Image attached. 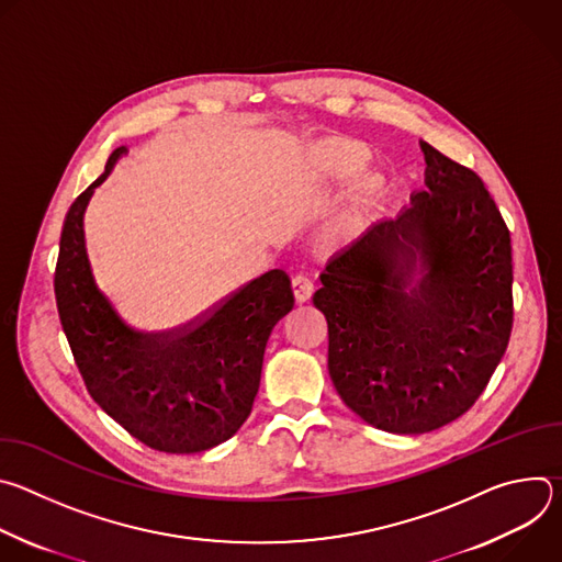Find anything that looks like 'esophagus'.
Here are the masks:
<instances>
[{
    "instance_id": "esophagus-1",
    "label": "esophagus",
    "mask_w": 562,
    "mask_h": 562,
    "mask_svg": "<svg viewBox=\"0 0 562 562\" xmlns=\"http://www.w3.org/2000/svg\"><path fill=\"white\" fill-rule=\"evenodd\" d=\"M291 286H293V295L297 302H306L313 293V278L308 271H295L291 278Z\"/></svg>"
}]
</instances>
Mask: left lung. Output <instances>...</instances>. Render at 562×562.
Listing matches in <instances>:
<instances>
[{
  "label": "left lung",
  "mask_w": 562,
  "mask_h": 562,
  "mask_svg": "<svg viewBox=\"0 0 562 562\" xmlns=\"http://www.w3.org/2000/svg\"><path fill=\"white\" fill-rule=\"evenodd\" d=\"M427 191L319 273L329 375L389 434H427L473 407L512 334L507 224L471 169L423 142Z\"/></svg>",
  "instance_id": "obj_1"
}]
</instances>
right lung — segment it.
<instances>
[{
	"mask_svg": "<svg viewBox=\"0 0 562 562\" xmlns=\"http://www.w3.org/2000/svg\"><path fill=\"white\" fill-rule=\"evenodd\" d=\"M124 150L66 215L55 267L61 329L91 397L133 438L165 453L206 451L251 414L267 340L295 302L291 280L273 269L176 329L128 325L98 286L85 237L89 200Z\"/></svg>",
	"mask_w": 562,
	"mask_h": 562,
	"instance_id": "right-lung-1",
	"label": "right lung"
}]
</instances>
